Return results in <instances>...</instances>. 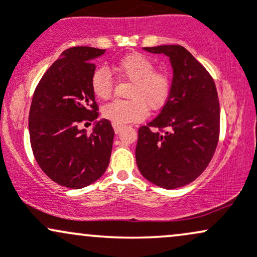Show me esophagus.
Masks as SVG:
<instances>
[{
    "instance_id": "esophagus-1",
    "label": "esophagus",
    "mask_w": 257,
    "mask_h": 257,
    "mask_svg": "<svg viewBox=\"0 0 257 257\" xmlns=\"http://www.w3.org/2000/svg\"><path fill=\"white\" fill-rule=\"evenodd\" d=\"M112 126H113V131L116 134H118V133H120V131L123 129V125H118V124H112Z\"/></svg>"
}]
</instances>
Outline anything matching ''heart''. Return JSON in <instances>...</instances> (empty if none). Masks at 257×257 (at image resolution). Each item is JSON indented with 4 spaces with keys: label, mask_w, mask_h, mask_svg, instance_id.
I'll return each mask as SVG.
<instances>
[{
    "label": "heart",
    "mask_w": 257,
    "mask_h": 257,
    "mask_svg": "<svg viewBox=\"0 0 257 257\" xmlns=\"http://www.w3.org/2000/svg\"><path fill=\"white\" fill-rule=\"evenodd\" d=\"M120 77L132 81L126 101L108 102L102 107V116L113 124H128L144 119L147 110H157L167 102L170 94V79L166 73L155 71V64L139 53L129 54L113 66ZM90 88L98 99L111 96L113 82L106 69H96L90 78Z\"/></svg>",
    "instance_id": "b5f03b06"
}]
</instances>
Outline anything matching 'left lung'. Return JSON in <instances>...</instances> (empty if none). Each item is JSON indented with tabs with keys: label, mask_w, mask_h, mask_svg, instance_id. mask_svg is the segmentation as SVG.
I'll return each mask as SVG.
<instances>
[{
	"label": "left lung",
	"mask_w": 257,
	"mask_h": 257,
	"mask_svg": "<svg viewBox=\"0 0 257 257\" xmlns=\"http://www.w3.org/2000/svg\"><path fill=\"white\" fill-rule=\"evenodd\" d=\"M164 54L172 87L161 113L139 129L135 158L141 175L166 190L190 184L213 158L220 133V105L209 72L178 44L145 47Z\"/></svg>",
	"instance_id": "1"
}]
</instances>
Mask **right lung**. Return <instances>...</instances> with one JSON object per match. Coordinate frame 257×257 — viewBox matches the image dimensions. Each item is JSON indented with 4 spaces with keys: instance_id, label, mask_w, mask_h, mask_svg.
Instances as JSON below:
<instances>
[{
    "instance_id": "right-lung-1",
    "label": "right lung",
    "mask_w": 257,
    "mask_h": 257,
    "mask_svg": "<svg viewBox=\"0 0 257 257\" xmlns=\"http://www.w3.org/2000/svg\"><path fill=\"white\" fill-rule=\"evenodd\" d=\"M104 53L93 47L66 49L47 70L32 96V152L44 174L65 187L78 190L93 184L110 163L114 135L110 120H96L90 135L78 128L83 120L99 116L90 78L95 71L93 60Z\"/></svg>"
}]
</instances>
